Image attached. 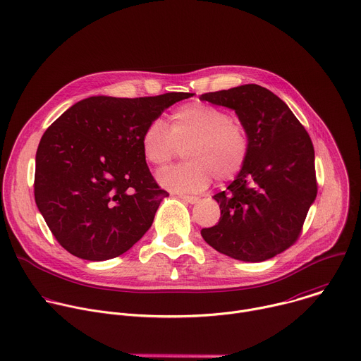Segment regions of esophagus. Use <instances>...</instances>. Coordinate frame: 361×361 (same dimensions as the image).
Returning a JSON list of instances; mask_svg holds the SVG:
<instances>
[{"label": "esophagus", "instance_id": "obj_1", "mask_svg": "<svg viewBox=\"0 0 361 361\" xmlns=\"http://www.w3.org/2000/svg\"><path fill=\"white\" fill-rule=\"evenodd\" d=\"M180 198L185 202H190V204H195L200 198L195 197V195H185V194H180Z\"/></svg>", "mask_w": 361, "mask_h": 361}]
</instances>
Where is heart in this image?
<instances>
[{"mask_svg": "<svg viewBox=\"0 0 361 361\" xmlns=\"http://www.w3.org/2000/svg\"><path fill=\"white\" fill-rule=\"evenodd\" d=\"M250 147V131L241 120L201 101L178 107L171 127L156 118L141 134L142 156L154 167L167 166L184 148L188 161L159 174V183L176 192L201 191L213 178L217 183L235 178L248 160Z\"/></svg>", "mask_w": 361, "mask_h": 361, "instance_id": "obj_1", "label": "heart"}]
</instances>
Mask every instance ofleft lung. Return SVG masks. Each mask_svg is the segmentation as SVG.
<instances>
[{
    "label": "left lung",
    "instance_id": "8db88e82",
    "mask_svg": "<svg viewBox=\"0 0 361 361\" xmlns=\"http://www.w3.org/2000/svg\"><path fill=\"white\" fill-rule=\"evenodd\" d=\"M235 111L250 131V156L226 191L221 217L201 235L231 259L259 263L291 247L317 195L314 147L286 102L270 90L245 84L201 94Z\"/></svg>",
    "mask_w": 361,
    "mask_h": 361
}]
</instances>
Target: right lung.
I'll return each mask as SVG.
<instances>
[{
  "label": "right lung",
  "instance_id": "1",
  "mask_svg": "<svg viewBox=\"0 0 361 361\" xmlns=\"http://www.w3.org/2000/svg\"><path fill=\"white\" fill-rule=\"evenodd\" d=\"M191 92L78 101L37 148L34 195L56 240L73 255L104 262L130 250L169 195L141 151L145 126Z\"/></svg>",
  "mask_w": 361,
  "mask_h": 361
}]
</instances>
